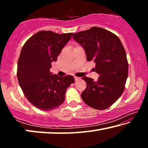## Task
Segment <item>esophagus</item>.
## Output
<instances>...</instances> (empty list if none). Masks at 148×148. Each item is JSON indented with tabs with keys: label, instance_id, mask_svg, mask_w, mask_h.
Instances as JSON below:
<instances>
[{
	"label": "esophagus",
	"instance_id": "34e87169",
	"mask_svg": "<svg viewBox=\"0 0 148 148\" xmlns=\"http://www.w3.org/2000/svg\"><path fill=\"white\" fill-rule=\"evenodd\" d=\"M80 79V77H77V76H74V79L75 81H77V80H79Z\"/></svg>",
	"mask_w": 148,
	"mask_h": 148
}]
</instances>
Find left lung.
<instances>
[{
  "label": "left lung",
  "instance_id": "left-lung-1",
  "mask_svg": "<svg viewBox=\"0 0 148 148\" xmlns=\"http://www.w3.org/2000/svg\"><path fill=\"white\" fill-rule=\"evenodd\" d=\"M84 47L87 61L95 62L97 81L82 77L87 87L81 94L85 103L97 110H105L116 102L124 91L129 64L121 42L116 34L101 27H92L73 34Z\"/></svg>",
  "mask_w": 148,
  "mask_h": 148
}]
</instances>
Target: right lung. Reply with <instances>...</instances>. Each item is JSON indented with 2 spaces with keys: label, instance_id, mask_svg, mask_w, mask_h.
<instances>
[{
  "label": "right lung",
  "instance_id": "obj_1",
  "mask_svg": "<svg viewBox=\"0 0 148 148\" xmlns=\"http://www.w3.org/2000/svg\"><path fill=\"white\" fill-rule=\"evenodd\" d=\"M72 32L57 34L41 31L28 39L17 62V76L24 95L38 109L57 108L65 100L66 89L74 82L72 76L51 74V62L56 61Z\"/></svg>",
  "mask_w": 148,
  "mask_h": 148
}]
</instances>
